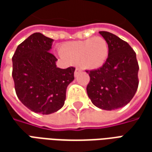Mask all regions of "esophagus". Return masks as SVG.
Returning <instances> with one entry per match:
<instances>
[{
  "mask_svg": "<svg viewBox=\"0 0 152 152\" xmlns=\"http://www.w3.org/2000/svg\"><path fill=\"white\" fill-rule=\"evenodd\" d=\"M80 72H81V70L80 69V68H76L75 72H74V75H75V76H77V75H78Z\"/></svg>",
  "mask_w": 152,
  "mask_h": 152,
  "instance_id": "esophagus-1",
  "label": "esophagus"
}]
</instances>
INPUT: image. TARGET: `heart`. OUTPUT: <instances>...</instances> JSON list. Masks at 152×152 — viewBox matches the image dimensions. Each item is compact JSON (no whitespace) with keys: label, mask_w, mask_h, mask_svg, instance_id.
<instances>
[{"label":"heart","mask_w":152,"mask_h":152,"mask_svg":"<svg viewBox=\"0 0 152 152\" xmlns=\"http://www.w3.org/2000/svg\"><path fill=\"white\" fill-rule=\"evenodd\" d=\"M109 45L101 37L75 40L63 45L59 56L66 62L78 63L84 69L96 70L102 67L108 58Z\"/></svg>","instance_id":"heart-1"}]
</instances>
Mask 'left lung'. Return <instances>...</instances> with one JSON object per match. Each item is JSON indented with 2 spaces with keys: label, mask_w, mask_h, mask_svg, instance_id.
Returning <instances> with one entry per match:
<instances>
[{
  "label": "left lung",
  "mask_w": 152,
  "mask_h": 152,
  "mask_svg": "<svg viewBox=\"0 0 152 152\" xmlns=\"http://www.w3.org/2000/svg\"><path fill=\"white\" fill-rule=\"evenodd\" d=\"M109 45L108 58L99 69L92 70L86 90L93 104L112 111L127 105L138 86V64L130 45L108 31H99Z\"/></svg>",
  "instance_id": "1"
}]
</instances>
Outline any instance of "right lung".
<instances>
[{
    "instance_id": "obj_1",
    "label": "right lung",
    "mask_w": 152,
    "mask_h": 152,
    "mask_svg": "<svg viewBox=\"0 0 152 152\" xmlns=\"http://www.w3.org/2000/svg\"><path fill=\"white\" fill-rule=\"evenodd\" d=\"M53 42L41 33H33L17 47L12 58L18 99L31 111L43 115L63 107L66 88L74 80V67H57L58 59L50 53Z\"/></svg>"
}]
</instances>
